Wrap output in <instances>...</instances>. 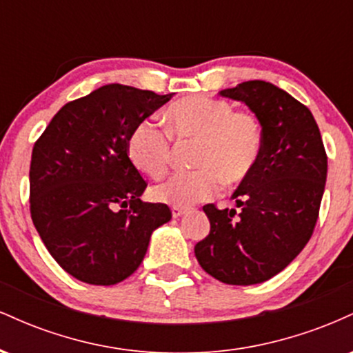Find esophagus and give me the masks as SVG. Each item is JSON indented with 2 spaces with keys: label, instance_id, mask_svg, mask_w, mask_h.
I'll list each match as a JSON object with an SVG mask.
<instances>
[{
  "label": "esophagus",
  "instance_id": "1",
  "mask_svg": "<svg viewBox=\"0 0 353 353\" xmlns=\"http://www.w3.org/2000/svg\"><path fill=\"white\" fill-rule=\"evenodd\" d=\"M171 212H172V217H181L182 214L185 212V209L184 208H179V205H172Z\"/></svg>",
  "mask_w": 353,
  "mask_h": 353
}]
</instances>
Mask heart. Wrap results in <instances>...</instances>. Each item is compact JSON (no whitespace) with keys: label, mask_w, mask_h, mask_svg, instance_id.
<instances>
[{"label":"heart","mask_w":353,"mask_h":353,"mask_svg":"<svg viewBox=\"0 0 353 353\" xmlns=\"http://www.w3.org/2000/svg\"><path fill=\"white\" fill-rule=\"evenodd\" d=\"M168 131L143 121L128 137V156L145 176L161 179L172 157V141L197 143L196 171L179 172L151 190L154 201L185 208L212 197L224 184L245 181L262 154V128L249 111H234L224 99L189 96L165 112Z\"/></svg>","instance_id":"obj_1"}]
</instances>
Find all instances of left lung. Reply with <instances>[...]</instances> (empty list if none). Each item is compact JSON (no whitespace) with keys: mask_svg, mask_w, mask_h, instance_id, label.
<instances>
[{"mask_svg":"<svg viewBox=\"0 0 353 353\" xmlns=\"http://www.w3.org/2000/svg\"><path fill=\"white\" fill-rule=\"evenodd\" d=\"M221 96L242 101L262 125L255 171L232 194L236 209L205 204L210 232L194 247L202 269L229 285L269 281L301 254L314 232L327 179V154L309 108L265 81Z\"/></svg>","mask_w":353,"mask_h":353,"instance_id":"1","label":"left lung"}]
</instances>
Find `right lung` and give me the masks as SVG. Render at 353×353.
Returning a JSON list of instances; mask_svg holds the SVG:
<instances>
[{"mask_svg": "<svg viewBox=\"0 0 353 353\" xmlns=\"http://www.w3.org/2000/svg\"><path fill=\"white\" fill-rule=\"evenodd\" d=\"M171 94L106 84L64 104L34 143L30 210L39 237L68 274L114 285L134 274L171 209L139 199L148 182L128 137Z\"/></svg>", "mask_w": 353, "mask_h": 353, "instance_id": "add662e5", "label": "right lung"}]
</instances>
